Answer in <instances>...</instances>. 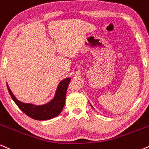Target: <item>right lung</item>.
<instances>
[{
  "instance_id": "right-lung-1",
  "label": "right lung",
  "mask_w": 149,
  "mask_h": 149,
  "mask_svg": "<svg viewBox=\"0 0 149 149\" xmlns=\"http://www.w3.org/2000/svg\"><path fill=\"white\" fill-rule=\"evenodd\" d=\"M71 78H66L59 83L54 98L49 103L42 106H36L31 104H25L17 100L7 85L8 90L12 99L17 107L26 115L38 120H45L56 117L62 111L66 100V90Z\"/></svg>"
}]
</instances>
